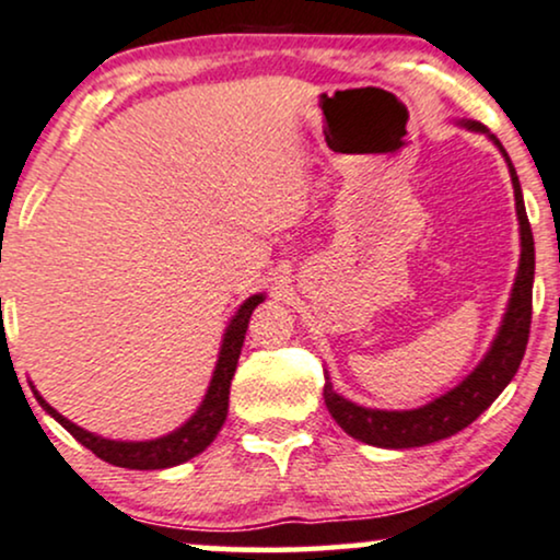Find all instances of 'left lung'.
I'll return each mask as SVG.
<instances>
[{"instance_id":"obj_1","label":"left lung","mask_w":560,"mask_h":560,"mask_svg":"<svg viewBox=\"0 0 560 560\" xmlns=\"http://www.w3.org/2000/svg\"><path fill=\"white\" fill-rule=\"evenodd\" d=\"M462 127L472 129V132L488 135V129L478 121H459ZM499 144V150L506 158L509 174H512L514 184V199H516V218H520V236H522V257H520V272H516L512 299H509V308L503 314L501 329L495 340L482 358L478 369L472 371L465 382L446 392L444 397L433 399L418 410H371V407H361L350 399H345L332 389L329 376H324V402L327 410L332 412L337 425L345 433L363 441L371 446L384 448H412L425 446L433 441L448 439L467 428L482 410H488L495 397L506 389L512 382L516 369H520L524 350H527L529 340V324H533V280H535V238L533 228H529L527 210H524L522 186L516 178V171L512 161H509L503 144L488 135Z\"/></svg>"}]
</instances>
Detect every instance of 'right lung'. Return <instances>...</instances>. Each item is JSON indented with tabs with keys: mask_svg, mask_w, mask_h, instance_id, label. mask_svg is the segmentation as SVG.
I'll return each instance as SVG.
<instances>
[{
	"mask_svg": "<svg viewBox=\"0 0 560 560\" xmlns=\"http://www.w3.org/2000/svg\"><path fill=\"white\" fill-rule=\"evenodd\" d=\"M265 301V295H252L241 303V308L228 324L223 345H220L218 365L212 371V382L207 386V395L199 405V410L191 416L182 428H176L168 436L153 439V441H112L95 436V433L85 431V428L74 425L72 420H67L61 412L54 410L38 392H33L40 407L51 418H57L61 425L80 441L82 446H88L95 457L116 467H129V470H163V467L182 465V462L202 454L207 446L212 444L218 436V431L225 423L228 416V395H231V378L236 374V363L241 355V345H244L248 319L252 312Z\"/></svg>",
	"mask_w": 560,
	"mask_h": 560,
	"instance_id": "1",
	"label": "right lung"
}]
</instances>
